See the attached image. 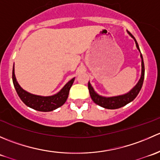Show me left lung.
<instances>
[{
	"mask_svg": "<svg viewBox=\"0 0 160 160\" xmlns=\"http://www.w3.org/2000/svg\"><path fill=\"white\" fill-rule=\"evenodd\" d=\"M128 33L129 34L130 36L132 37V38H133V39L135 40L137 49H138V51L140 52L138 42H136V39L135 38V37H134L129 32H128ZM140 56H141V59H142L141 77H140L139 80H138V82L137 83V84L135 85V86L134 87V88H132L128 93H125V94L119 95V96H115V97H109V98L102 97L101 96V95L98 94V93L94 91V90H93V88H92L90 82H88V89H89L90 97H91V99L93 100V101L95 103V104H98V105L101 106V107L104 108H107V109H117L126 105L127 104L130 103L131 101H132L135 98H136L137 95L138 94L139 91L141 90L142 87L143 80H144V76H145L144 62H143V58H142V54L140 55Z\"/></svg>",
	"mask_w": 160,
	"mask_h": 160,
	"instance_id": "obj_1",
	"label": "left lung"
}]
</instances>
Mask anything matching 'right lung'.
I'll list each match as a JSON object with an SVG mask.
<instances>
[{
  "label": "right lung",
  "mask_w": 160,
  "mask_h": 160,
  "mask_svg": "<svg viewBox=\"0 0 160 160\" xmlns=\"http://www.w3.org/2000/svg\"><path fill=\"white\" fill-rule=\"evenodd\" d=\"M12 80L16 92L18 94L21 100L24 102V104L36 111L46 112V111L55 110L64 104V103L68 98L69 92H70V88L72 87L75 78L70 80L57 93L52 95V96L48 97L32 94V93H28L22 89L16 80L15 75H14V67H13Z\"/></svg>",
  "instance_id": "right-lung-1"
}]
</instances>
